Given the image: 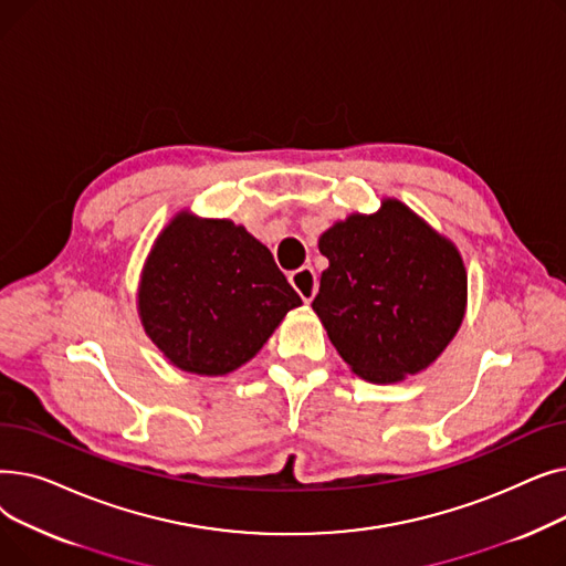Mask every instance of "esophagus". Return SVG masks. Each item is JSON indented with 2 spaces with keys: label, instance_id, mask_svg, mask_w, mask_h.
<instances>
[{
  "label": "esophagus",
  "instance_id": "1",
  "mask_svg": "<svg viewBox=\"0 0 566 566\" xmlns=\"http://www.w3.org/2000/svg\"><path fill=\"white\" fill-rule=\"evenodd\" d=\"M289 282L295 291H298V295L305 303L314 301V295L318 291V282H316V273L312 271V265H303V268H298V271H293L289 275Z\"/></svg>",
  "mask_w": 566,
  "mask_h": 566
}]
</instances>
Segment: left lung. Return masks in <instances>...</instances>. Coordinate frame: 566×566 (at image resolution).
Wrapping results in <instances>:
<instances>
[{
  "label": "left lung",
  "mask_w": 566,
  "mask_h": 566,
  "mask_svg": "<svg viewBox=\"0 0 566 566\" xmlns=\"http://www.w3.org/2000/svg\"><path fill=\"white\" fill-rule=\"evenodd\" d=\"M331 265L312 310L344 363L365 380L427 369L457 335L468 275L452 241L397 199L353 213L318 238Z\"/></svg>",
  "instance_id": "obj_1"
}]
</instances>
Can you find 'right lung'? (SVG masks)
Returning <instances> with one entry per match:
<instances>
[{
  "label": "right lung",
  "mask_w": 566,
  "mask_h": 566,
  "mask_svg": "<svg viewBox=\"0 0 566 566\" xmlns=\"http://www.w3.org/2000/svg\"><path fill=\"white\" fill-rule=\"evenodd\" d=\"M298 305L271 250L245 227L188 211L158 235L137 291L146 335L171 365L201 376L252 360Z\"/></svg>",
  "instance_id": "add662e5"
}]
</instances>
